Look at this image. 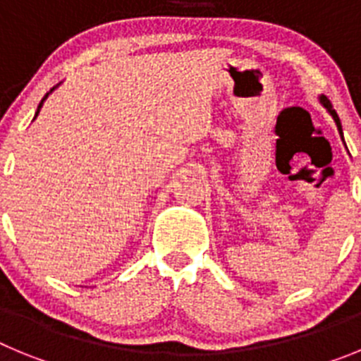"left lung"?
<instances>
[{
    "label": "left lung",
    "instance_id": "left-lung-1",
    "mask_svg": "<svg viewBox=\"0 0 361 361\" xmlns=\"http://www.w3.org/2000/svg\"><path fill=\"white\" fill-rule=\"evenodd\" d=\"M320 103L324 104V106L327 108V110H329V114H331V116H333L334 123H336V126H338V132H340V135H342V139H343L342 123H340V117H338V114H336V111H334V108H333V104H331V101L327 97H325V95H320Z\"/></svg>",
    "mask_w": 361,
    "mask_h": 361
}]
</instances>
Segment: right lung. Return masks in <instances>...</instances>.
<instances>
[{
	"instance_id": "obj_1",
	"label": "right lung",
	"mask_w": 361,
	"mask_h": 361,
	"mask_svg": "<svg viewBox=\"0 0 361 361\" xmlns=\"http://www.w3.org/2000/svg\"><path fill=\"white\" fill-rule=\"evenodd\" d=\"M54 88H56V86H54ZM54 88H52V90H50V92H54ZM50 92H49V94H50ZM49 94H47V95H44V97H43V99H41V103H39V106H37V111H36V117H37V114H39V110H41V106H43V103H44V99H47V97H49ZM36 117H34V119H36Z\"/></svg>"
}]
</instances>
